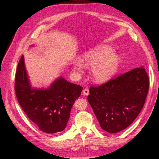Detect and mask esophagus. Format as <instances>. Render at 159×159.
Instances as JSON below:
<instances>
[{"label":"esophagus","mask_w":159,"mask_h":159,"mask_svg":"<svg viewBox=\"0 0 159 159\" xmlns=\"http://www.w3.org/2000/svg\"><path fill=\"white\" fill-rule=\"evenodd\" d=\"M82 93H83L84 95H85V96L88 95L89 93V89L85 88V89L82 91Z\"/></svg>","instance_id":"34e87169"}]
</instances>
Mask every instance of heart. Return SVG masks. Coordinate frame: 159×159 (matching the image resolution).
<instances>
[{"instance_id": "heart-1", "label": "heart", "mask_w": 159, "mask_h": 159, "mask_svg": "<svg viewBox=\"0 0 159 159\" xmlns=\"http://www.w3.org/2000/svg\"><path fill=\"white\" fill-rule=\"evenodd\" d=\"M83 64L91 66V75L97 82H102L110 78L116 71L119 64V57L113 53L111 48L102 45L85 52L81 59ZM74 68L80 70L83 66L80 61L74 63Z\"/></svg>"}]
</instances>
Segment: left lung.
Here are the masks:
<instances>
[{"label":"left lung","mask_w":159,"mask_h":159,"mask_svg":"<svg viewBox=\"0 0 159 159\" xmlns=\"http://www.w3.org/2000/svg\"><path fill=\"white\" fill-rule=\"evenodd\" d=\"M148 87V76L143 67L99 86H91L88 101L101 127L116 133L129 127L141 112Z\"/></svg>","instance_id":"left-lung-1"}]
</instances>
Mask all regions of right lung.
Here are the masks:
<instances>
[{"label": "right lung", "instance_id": "add662e5", "mask_svg": "<svg viewBox=\"0 0 159 159\" xmlns=\"http://www.w3.org/2000/svg\"><path fill=\"white\" fill-rule=\"evenodd\" d=\"M14 89L18 103L28 117L40 131L53 134L66 127L71 109L83 88L60 77L48 88H32L22 56L16 72Z\"/></svg>", "mask_w": 159, "mask_h": 159}]
</instances>
